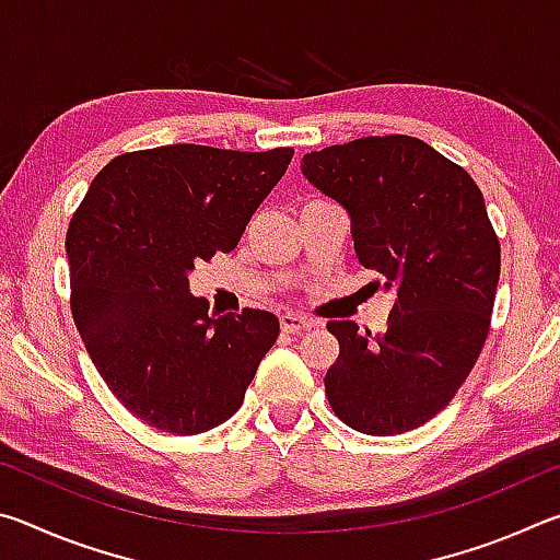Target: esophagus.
I'll use <instances>...</instances> for the list:
<instances>
[{"mask_svg":"<svg viewBox=\"0 0 560 560\" xmlns=\"http://www.w3.org/2000/svg\"><path fill=\"white\" fill-rule=\"evenodd\" d=\"M279 324H281L283 334H299V330H308L311 326H314V320L306 316H299V314H283L279 318Z\"/></svg>","mask_w":560,"mask_h":560,"instance_id":"34e87169","label":"esophagus"}]
</instances>
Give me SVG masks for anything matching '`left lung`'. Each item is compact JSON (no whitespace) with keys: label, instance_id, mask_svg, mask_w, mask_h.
I'll return each mask as SVG.
<instances>
[{"label":"left lung","instance_id":"1","mask_svg":"<svg viewBox=\"0 0 560 560\" xmlns=\"http://www.w3.org/2000/svg\"><path fill=\"white\" fill-rule=\"evenodd\" d=\"M301 173L346 207L358 261L397 293L383 334L328 324L340 346L326 373L328 402L365 434L420 428L467 381L489 334L501 246L481 189L410 136L316 150Z\"/></svg>","mask_w":560,"mask_h":560}]
</instances>
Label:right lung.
<instances>
[{"instance_id": "right-lung-1", "label": "right lung", "mask_w": 560, "mask_h": 560, "mask_svg": "<svg viewBox=\"0 0 560 560\" xmlns=\"http://www.w3.org/2000/svg\"><path fill=\"white\" fill-rule=\"evenodd\" d=\"M291 158L293 148L136 150L110 160L73 212L75 328L110 393L150 428L200 434L230 420L277 343V316H210L187 273L234 249Z\"/></svg>"}]
</instances>
